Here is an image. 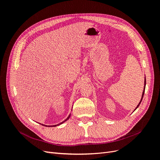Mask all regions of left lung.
<instances>
[{"instance_id": "obj_1", "label": "left lung", "mask_w": 160, "mask_h": 160, "mask_svg": "<svg viewBox=\"0 0 160 160\" xmlns=\"http://www.w3.org/2000/svg\"><path fill=\"white\" fill-rule=\"evenodd\" d=\"M146 77H145V81H144V85H145V87H144V90H143V93H142V99H141V101H140V102L139 103V104L138 105V106H137V108L135 109V110L138 107H139V105H140V103H141V102H142V99H143V95H144V92H145V89H146Z\"/></svg>"}]
</instances>
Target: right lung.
Instances as JSON below:
<instances>
[{
	"label": "right lung",
	"mask_w": 160,
	"mask_h": 160,
	"mask_svg": "<svg viewBox=\"0 0 160 160\" xmlns=\"http://www.w3.org/2000/svg\"><path fill=\"white\" fill-rule=\"evenodd\" d=\"M70 116H71V114H70V115H69L68 116V118H67V119H65V121H63V122H61V123H59V124H57V125H60V124H62V123H64L65 122H66V121H67V119H69V118H70ZM57 125H52V126H54V127H55V126H57ZM46 126H47V125H46ZM51 126L52 127V125H51ZM49 127H50V126H49Z\"/></svg>",
	"instance_id": "1"
}]
</instances>
